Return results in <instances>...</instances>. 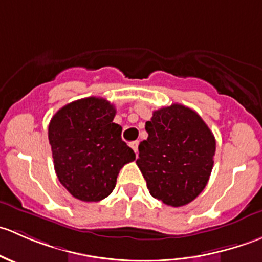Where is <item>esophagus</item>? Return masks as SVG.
Here are the masks:
<instances>
[{"instance_id":"34e87169","label":"esophagus","mask_w":262,"mask_h":262,"mask_svg":"<svg viewBox=\"0 0 262 262\" xmlns=\"http://www.w3.org/2000/svg\"><path fill=\"white\" fill-rule=\"evenodd\" d=\"M138 144H139V142L138 141H134V142H132L130 143V147L133 148V150L134 152H138Z\"/></svg>"}]
</instances>
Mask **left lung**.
I'll use <instances>...</instances> for the list:
<instances>
[{
    "label": "left lung",
    "mask_w": 262,
    "mask_h": 262,
    "mask_svg": "<svg viewBox=\"0 0 262 262\" xmlns=\"http://www.w3.org/2000/svg\"><path fill=\"white\" fill-rule=\"evenodd\" d=\"M141 142L139 170L149 194L163 204L182 207L207 186L213 168L215 138L198 113L180 104L153 112Z\"/></svg>",
    "instance_id": "8db88e82"
}]
</instances>
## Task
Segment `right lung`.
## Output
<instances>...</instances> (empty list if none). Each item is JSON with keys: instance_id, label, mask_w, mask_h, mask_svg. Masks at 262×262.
Wrapping results in <instances>:
<instances>
[{"instance_id": "add662e5", "label": "right lung", "mask_w": 262, "mask_h": 262, "mask_svg": "<svg viewBox=\"0 0 262 262\" xmlns=\"http://www.w3.org/2000/svg\"><path fill=\"white\" fill-rule=\"evenodd\" d=\"M115 106L101 97L67 104L52 118L48 138L60 184L82 202H100L112 194L119 171L136 160L113 123Z\"/></svg>"}]
</instances>
